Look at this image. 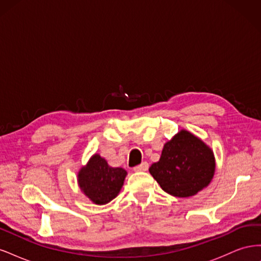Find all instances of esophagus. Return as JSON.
<instances>
[{
    "label": "esophagus",
    "instance_id": "obj_1",
    "mask_svg": "<svg viewBox=\"0 0 261 261\" xmlns=\"http://www.w3.org/2000/svg\"><path fill=\"white\" fill-rule=\"evenodd\" d=\"M148 169H149V164L147 162H143V163L136 165V167H134V171L135 172H145Z\"/></svg>",
    "mask_w": 261,
    "mask_h": 261
}]
</instances>
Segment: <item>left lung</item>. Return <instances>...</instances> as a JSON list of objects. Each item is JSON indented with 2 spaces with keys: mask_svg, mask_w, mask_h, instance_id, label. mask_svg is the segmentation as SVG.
Returning a JSON list of instances; mask_svg holds the SVG:
<instances>
[{
  "mask_svg": "<svg viewBox=\"0 0 261 261\" xmlns=\"http://www.w3.org/2000/svg\"><path fill=\"white\" fill-rule=\"evenodd\" d=\"M215 168L211 149L193 134L180 130L164 145L160 160L149 172L164 192L191 197L209 185Z\"/></svg>",
  "mask_w": 261,
  "mask_h": 261,
  "instance_id": "obj_1",
  "label": "left lung"
}]
</instances>
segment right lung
<instances>
[{
    "instance_id": "right-lung-1",
    "label": "right lung",
    "mask_w": 261,
    "mask_h": 261,
    "mask_svg": "<svg viewBox=\"0 0 261 261\" xmlns=\"http://www.w3.org/2000/svg\"><path fill=\"white\" fill-rule=\"evenodd\" d=\"M127 173L122 168H111L99 154L78 173V183L84 194L94 203L105 204L114 199L123 186Z\"/></svg>"
}]
</instances>
